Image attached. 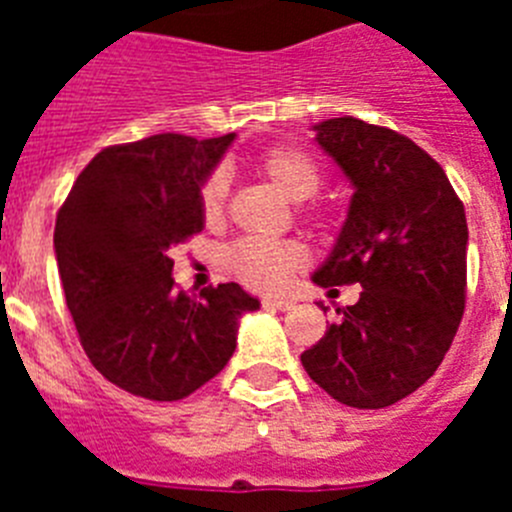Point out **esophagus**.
<instances>
[{"label": "esophagus", "mask_w": 512, "mask_h": 512, "mask_svg": "<svg viewBox=\"0 0 512 512\" xmlns=\"http://www.w3.org/2000/svg\"><path fill=\"white\" fill-rule=\"evenodd\" d=\"M297 302L289 300V297H266L264 300V307H269V310H292Z\"/></svg>", "instance_id": "1"}]
</instances>
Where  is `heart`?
Returning a JSON list of instances; mask_svg holds the SVG:
<instances>
[{
    "mask_svg": "<svg viewBox=\"0 0 512 512\" xmlns=\"http://www.w3.org/2000/svg\"><path fill=\"white\" fill-rule=\"evenodd\" d=\"M259 171L266 182L289 202H305L320 187V169L310 153L292 146L269 148L259 158ZM228 182L223 174H212L200 194L202 215L207 223H220L225 210ZM307 264V253L300 243L282 241H241L228 253V266L243 284L261 292H277Z\"/></svg>",
    "mask_w": 512,
    "mask_h": 512,
    "instance_id": "b5f03b06",
    "label": "heart"
}]
</instances>
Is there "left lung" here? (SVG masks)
<instances>
[{"label": "left lung", "mask_w": 512, "mask_h": 512, "mask_svg": "<svg viewBox=\"0 0 512 512\" xmlns=\"http://www.w3.org/2000/svg\"><path fill=\"white\" fill-rule=\"evenodd\" d=\"M312 130L354 189L312 282L364 292L336 307L341 320L300 359L333 400L387 408L428 382L454 341L467 297V215L446 171L405 135L359 117Z\"/></svg>", "instance_id": "obj_1"}]
</instances>
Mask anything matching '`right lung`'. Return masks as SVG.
Listing matches in <instances>:
<instances>
[{
  "label": "right lung",
  "instance_id": "right-lung-1",
  "mask_svg": "<svg viewBox=\"0 0 512 512\" xmlns=\"http://www.w3.org/2000/svg\"><path fill=\"white\" fill-rule=\"evenodd\" d=\"M235 135L161 133L99 151L56 217L58 274L81 346L104 379L182 400L223 372L261 302L241 284L174 289L171 248L205 228L200 194Z\"/></svg>",
  "mask_w": 512,
  "mask_h": 512
}]
</instances>
